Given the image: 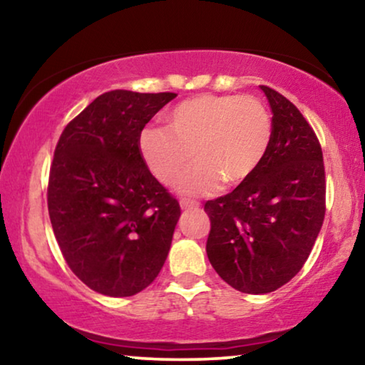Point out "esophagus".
Returning <instances> with one entry per match:
<instances>
[{
	"mask_svg": "<svg viewBox=\"0 0 365 365\" xmlns=\"http://www.w3.org/2000/svg\"><path fill=\"white\" fill-rule=\"evenodd\" d=\"M179 204H181L182 209H197L199 207V202L192 201V199H181Z\"/></svg>",
	"mask_w": 365,
	"mask_h": 365,
	"instance_id": "esophagus-1",
	"label": "esophagus"
}]
</instances>
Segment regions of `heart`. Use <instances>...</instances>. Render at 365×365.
I'll list each match as a JSON object with an SVG mask.
<instances>
[{
    "label": "heart",
    "instance_id": "1",
    "mask_svg": "<svg viewBox=\"0 0 365 365\" xmlns=\"http://www.w3.org/2000/svg\"><path fill=\"white\" fill-rule=\"evenodd\" d=\"M166 129L146 128L138 146L143 161L164 186L179 181V191L209 194L221 186L249 181L267 156L272 118L266 104L244 94H197L178 103L164 116Z\"/></svg>",
    "mask_w": 365,
    "mask_h": 365
}]
</instances>
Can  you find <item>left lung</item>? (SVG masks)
I'll list each match as a JSON object with an SVG mask.
<instances>
[{"label": "left lung", "mask_w": 365, "mask_h": 365, "mask_svg": "<svg viewBox=\"0 0 365 365\" xmlns=\"http://www.w3.org/2000/svg\"><path fill=\"white\" fill-rule=\"evenodd\" d=\"M272 141L256 174L204 204L211 221L206 252L237 291L267 294L306 264L326 216L321 143L301 111L269 86Z\"/></svg>", "instance_id": "obj_1"}]
</instances>
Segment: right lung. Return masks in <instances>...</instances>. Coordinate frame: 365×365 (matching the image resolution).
Here are the masks:
<instances>
[{
    "label": "right lung",
    "instance_id": "add662e5",
    "mask_svg": "<svg viewBox=\"0 0 365 365\" xmlns=\"http://www.w3.org/2000/svg\"><path fill=\"white\" fill-rule=\"evenodd\" d=\"M176 93H104L71 119L54 149L48 211L69 269L104 296L141 292L161 271L181 216L138 139Z\"/></svg>",
    "mask_w": 365,
    "mask_h": 365
}]
</instances>
